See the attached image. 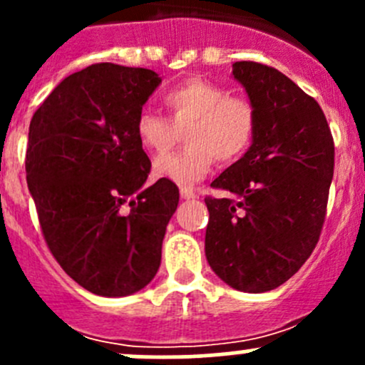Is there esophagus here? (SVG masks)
I'll return each mask as SVG.
<instances>
[{
  "label": "esophagus",
  "mask_w": 365,
  "mask_h": 365,
  "mask_svg": "<svg viewBox=\"0 0 365 365\" xmlns=\"http://www.w3.org/2000/svg\"><path fill=\"white\" fill-rule=\"evenodd\" d=\"M180 196H182V200H197V192H194V190L190 189H182L180 190Z\"/></svg>",
  "instance_id": "1"
}]
</instances>
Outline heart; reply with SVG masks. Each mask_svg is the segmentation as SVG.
I'll return each mask as SVG.
<instances>
[{"label": "heart", "mask_w": 365, "mask_h": 365, "mask_svg": "<svg viewBox=\"0 0 365 365\" xmlns=\"http://www.w3.org/2000/svg\"><path fill=\"white\" fill-rule=\"evenodd\" d=\"M171 123L160 114L143 109L135 118V138L145 152L164 155L176 141L178 130L187 148L162 157L153 164L159 178L178 185H192L205 178L215 157L230 164L251 146L256 130V111L244 97H231L222 86L205 79H187L164 95Z\"/></svg>", "instance_id": "1"}]
</instances>
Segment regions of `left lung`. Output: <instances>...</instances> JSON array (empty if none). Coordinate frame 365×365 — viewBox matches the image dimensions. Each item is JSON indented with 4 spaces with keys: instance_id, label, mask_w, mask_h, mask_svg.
<instances>
[{
    "instance_id": "8db88e82",
    "label": "left lung",
    "mask_w": 365,
    "mask_h": 365,
    "mask_svg": "<svg viewBox=\"0 0 365 365\" xmlns=\"http://www.w3.org/2000/svg\"><path fill=\"white\" fill-rule=\"evenodd\" d=\"M256 111L242 159L212 182L205 254L231 288L264 293L300 270L318 244L334 176V141L318 102L279 70L233 63Z\"/></svg>"
}]
</instances>
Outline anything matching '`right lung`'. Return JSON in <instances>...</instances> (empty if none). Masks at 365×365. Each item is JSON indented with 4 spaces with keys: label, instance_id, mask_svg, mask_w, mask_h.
<instances>
[{
    "label": "right lung",
    "instance_id": "right-lung-1",
    "mask_svg": "<svg viewBox=\"0 0 365 365\" xmlns=\"http://www.w3.org/2000/svg\"><path fill=\"white\" fill-rule=\"evenodd\" d=\"M148 68L97 63L65 77L33 114L26 180L40 227L65 272L88 292L127 297L150 284L180 192L146 187L135 118L157 86Z\"/></svg>",
    "mask_w": 365,
    "mask_h": 365
}]
</instances>
